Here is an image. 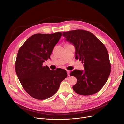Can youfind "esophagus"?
I'll return each mask as SVG.
<instances>
[{
	"mask_svg": "<svg viewBox=\"0 0 124 124\" xmlns=\"http://www.w3.org/2000/svg\"><path fill=\"white\" fill-rule=\"evenodd\" d=\"M70 71L69 70H67V75L68 76H70Z\"/></svg>",
	"mask_w": 124,
	"mask_h": 124,
	"instance_id": "1",
	"label": "esophagus"
}]
</instances>
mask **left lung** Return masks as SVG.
<instances>
[{
  "instance_id": "left-lung-1",
  "label": "left lung",
  "mask_w": 124,
  "mask_h": 124,
  "mask_svg": "<svg viewBox=\"0 0 124 124\" xmlns=\"http://www.w3.org/2000/svg\"><path fill=\"white\" fill-rule=\"evenodd\" d=\"M62 34L66 41L74 45L75 58L84 63V70H74L70 73L77 79L73 90L85 96L97 93L105 84L111 71L106 47L93 33L85 30H71Z\"/></svg>"
}]
</instances>
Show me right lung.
Here are the masks:
<instances>
[{
  "mask_svg": "<svg viewBox=\"0 0 124 124\" xmlns=\"http://www.w3.org/2000/svg\"><path fill=\"white\" fill-rule=\"evenodd\" d=\"M62 36L61 32L35 34L24 42L18 51L16 72L24 90L32 97L42 100L54 95L67 73L65 69L51 70L43 63L50 56Z\"/></svg>",
  "mask_w": 124,
  "mask_h": 124,
  "instance_id": "right-lung-1",
  "label": "right lung"
}]
</instances>
